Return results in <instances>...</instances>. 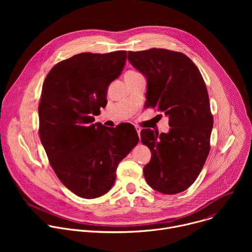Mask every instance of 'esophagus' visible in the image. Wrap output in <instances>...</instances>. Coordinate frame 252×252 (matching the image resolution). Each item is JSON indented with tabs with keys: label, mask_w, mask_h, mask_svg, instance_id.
Here are the masks:
<instances>
[{
	"label": "esophagus",
	"mask_w": 252,
	"mask_h": 252,
	"mask_svg": "<svg viewBox=\"0 0 252 252\" xmlns=\"http://www.w3.org/2000/svg\"><path fill=\"white\" fill-rule=\"evenodd\" d=\"M135 129H136L137 134H138V136H139V134H140V130H141V127H140V126H135Z\"/></svg>",
	"instance_id": "esophagus-1"
}]
</instances>
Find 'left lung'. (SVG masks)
I'll return each instance as SVG.
<instances>
[{"label": "left lung", "instance_id": "1", "mask_svg": "<svg viewBox=\"0 0 252 252\" xmlns=\"http://www.w3.org/2000/svg\"><path fill=\"white\" fill-rule=\"evenodd\" d=\"M127 59L147 78V106L169 119L167 133L140 131L141 142L152 153L143 175L157 191L179 193L195 182L210 150L213 118L205 83L183 53L154 48L128 52Z\"/></svg>", "mask_w": 252, "mask_h": 252}]
</instances>
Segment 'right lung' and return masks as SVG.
<instances>
[{"instance_id": "right-lung-1", "label": "right lung", "mask_w": 252, "mask_h": 252, "mask_svg": "<svg viewBox=\"0 0 252 252\" xmlns=\"http://www.w3.org/2000/svg\"><path fill=\"white\" fill-rule=\"evenodd\" d=\"M126 60V51L75 55L58 63L43 85L42 145L62 184L83 198L99 197L112 189L119 163L138 142L130 124L116 127L93 124Z\"/></svg>"}]
</instances>
